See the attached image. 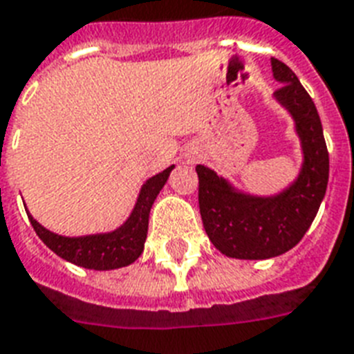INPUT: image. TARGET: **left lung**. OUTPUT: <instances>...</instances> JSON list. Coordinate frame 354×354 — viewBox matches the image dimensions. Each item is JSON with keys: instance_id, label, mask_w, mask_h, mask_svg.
Masks as SVG:
<instances>
[{"instance_id": "1", "label": "left lung", "mask_w": 354, "mask_h": 354, "mask_svg": "<svg viewBox=\"0 0 354 354\" xmlns=\"http://www.w3.org/2000/svg\"><path fill=\"white\" fill-rule=\"evenodd\" d=\"M271 63L272 74L281 82L274 96L295 118L306 154L295 185L274 198L243 196L214 171L196 167L207 236L225 257L240 260H266L297 245L317 216L329 180V152L317 107L286 63L277 57Z\"/></svg>"}]
</instances>
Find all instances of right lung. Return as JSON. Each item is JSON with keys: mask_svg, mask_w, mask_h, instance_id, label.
I'll list each match as a JSON object with an SVG mask.
<instances>
[{"mask_svg": "<svg viewBox=\"0 0 354 354\" xmlns=\"http://www.w3.org/2000/svg\"><path fill=\"white\" fill-rule=\"evenodd\" d=\"M172 169L174 165L147 180V183L142 187L136 207L127 222L120 229L107 232V234L80 238L59 236V234H54L39 225L30 214H28V220L32 223L37 236L43 240V243L63 260L85 267V269H96V271L125 267L138 260V257L143 252V243H145L149 229V212H151L158 192L162 191V187L167 182Z\"/></svg>", "mask_w": 354, "mask_h": 354, "instance_id": "obj_1", "label": "right lung"}]
</instances>
